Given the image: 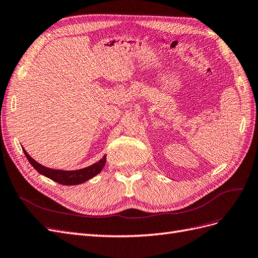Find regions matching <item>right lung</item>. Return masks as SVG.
<instances>
[{
    "mask_svg": "<svg viewBox=\"0 0 258 258\" xmlns=\"http://www.w3.org/2000/svg\"><path fill=\"white\" fill-rule=\"evenodd\" d=\"M22 150L29 162L32 165V167L37 171L38 173L47 176L48 178L52 179V181L62 185H77V184H82L86 181H88V179H90L91 177L101 172V170L104 168L105 162H106V156H104L102 159L98 161L97 163H95V165L81 169V170H75V171L54 170V169H49L40 165V163L36 162L33 158L30 157L29 154L25 151V148H22Z\"/></svg>",
    "mask_w": 258,
    "mask_h": 258,
    "instance_id": "add662e5",
    "label": "right lung"
}]
</instances>
